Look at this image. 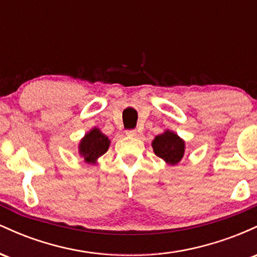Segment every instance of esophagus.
<instances>
[{"label":"esophagus","instance_id":"esophagus-1","mask_svg":"<svg viewBox=\"0 0 257 257\" xmlns=\"http://www.w3.org/2000/svg\"><path fill=\"white\" fill-rule=\"evenodd\" d=\"M125 134L128 135V137H137V131H134V129H132V131H125Z\"/></svg>","mask_w":257,"mask_h":257}]
</instances>
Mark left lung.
Listing matches in <instances>:
<instances>
[{"instance_id": "obj_1", "label": "left lung", "mask_w": 257, "mask_h": 257, "mask_svg": "<svg viewBox=\"0 0 257 257\" xmlns=\"http://www.w3.org/2000/svg\"><path fill=\"white\" fill-rule=\"evenodd\" d=\"M155 155L168 164L175 166L185 155V141L176 133L166 131L152 141Z\"/></svg>"}]
</instances>
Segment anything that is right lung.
<instances>
[{"mask_svg": "<svg viewBox=\"0 0 257 257\" xmlns=\"http://www.w3.org/2000/svg\"><path fill=\"white\" fill-rule=\"evenodd\" d=\"M110 147V140L100 132L99 128H93L82 139L78 145V152L87 163L95 164Z\"/></svg>", "mask_w": 257, "mask_h": 257, "instance_id": "1", "label": "right lung"}]
</instances>
